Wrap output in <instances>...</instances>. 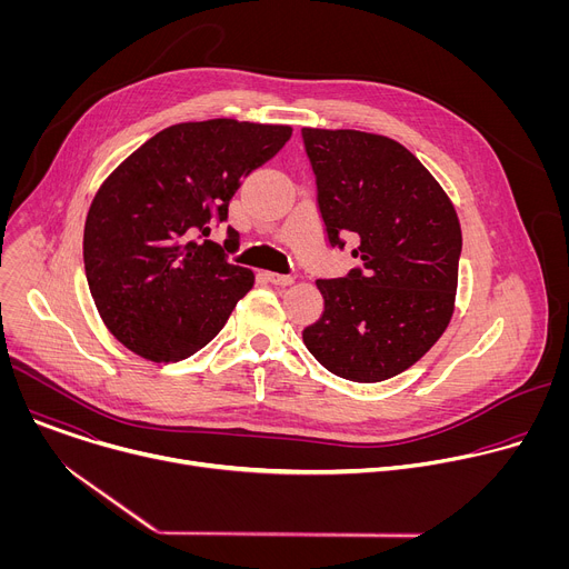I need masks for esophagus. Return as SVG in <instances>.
I'll return each instance as SVG.
<instances>
[{"mask_svg": "<svg viewBox=\"0 0 569 569\" xmlns=\"http://www.w3.org/2000/svg\"><path fill=\"white\" fill-rule=\"evenodd\" d=\"M266 279L274 286H290L295 279L288 277V274H277V272H266Z\"/></svg>", "mask_w": 569, "mask_h": 569, "instance_id": "1", "label": "esophagus"}]
</instances>
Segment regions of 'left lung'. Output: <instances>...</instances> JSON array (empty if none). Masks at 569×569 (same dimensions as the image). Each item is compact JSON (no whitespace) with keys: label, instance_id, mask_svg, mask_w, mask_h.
<instances>
[{"label":"left lung","instance_id":"8db88e82","mask_svg":"<svg viewBox=\"0 0 569 569\" xmlns=\"http://www.w3.org/2000/svg\"><path fill=\"white\" fill-rule=\"evenodd\" d=\"M317 207L331 248L360 261L317 279L321 317L301 338L315 360L353 382H380L421 360L455 310L461 227L421 161L398 141L360 130L303 128Z\"/></svg>","mask_w":569,"mask_h":569}]
</instances>
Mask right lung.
I'll list each match as a JSON object with an SVG mask.
<instances>
[{
  "label": "right lung",
  "instance_id": "add662e5",
  "mask_svg": "<svg viewBox=\"0 0 569 569\" xmlns=\"http://www.w3.org/2000/svg\"><path fill=\"white\" fill-rule=\"evenodd\" d=\"M290 126L178 123L150 137L92 200L83 261L108 331L137 356L180 362L209 345L254 274L209 236L242 178L290 139ZM227 240L238 231L227 227Z\"/></svg>",
  "mask_w": 569,
  "mask_h": 569
}]
</instances>
